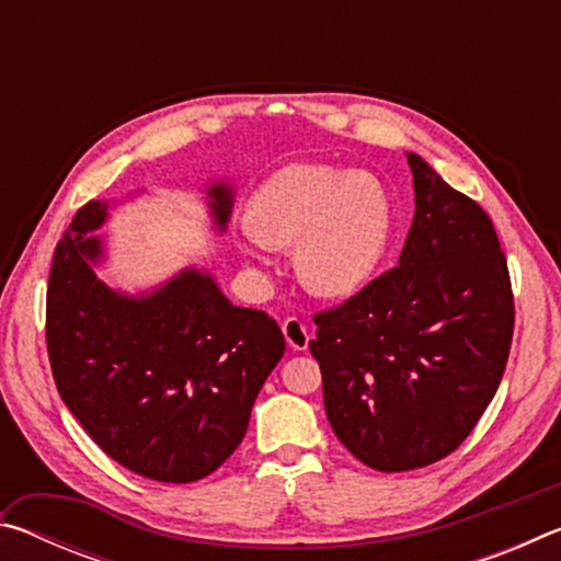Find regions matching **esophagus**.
Returning a JSON list of instances; mask_svg holds the SVG:
<instances>
[{"label":"esophagus","mask_w":561,"mask_h":561,"mask_svg":"<svg viewBox=\"0 0 561 561\" xmlns=\"http://www.w3.org/2000/svg\"><path fill=\"white\" fill-rule=\"evenodd\" d=\"M282 331H284V339H287L289 348L304 351V348L309 346V329H307V324H301V321H299L297 317L284 319Z\"/></svg>","instance_id":"1"}]
</instances>
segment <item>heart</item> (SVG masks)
<instances>
[{
    "instance_id": "obj_1",
    "label": "heart",
    "mask_w": 561,
    "mask_h": 561,
    "mask_svg": "<svg viewBox=\"0 0 561 561\" xmlns=\"http://www.w3.org/2000/svg\"><path fill=\"white\" fill-rule=\"evenodd\" d=\"M386 185L364 170L291 163L272 173L247 205L240 250L264 264L270 247H294L299 282L317 297H351L376 277L393 240Z\"/></svg>"
}]
</instances>
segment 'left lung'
I'll use <instances>...</instances> for the list:
<instances>
[{"mask_svg":"<svg viewBox=\"0 0 561 561\" xmlns=\"http://www.w3.org/2000/svg\"><path fill=\"white\" fill-rule=\"evenodd\" d=\"M405 156L415 215L398 267L317 314L309 341L331 428L381 472L425 468L468 438L495 398L515 327L488 213Z\"/></svg>","mask_w":561,"mask_h":561,"instance_id":"obj_1","label":"left lung"}]
</instances>
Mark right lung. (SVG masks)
Segmentation results:
<instances>
[{
  "instance_id": "obj_1",
  "label": "right lung",
  "mask_w": 561,
  "mask_h": 561,
  "mask_svg": "<svg viewBox=\"0 0 561 561\" xmlns=\"http://www.w3.org/2000/svg\"><path fill=\"white\" fill-rule=\"evenodd\" d=\"M234 187L213 180L205 205L227 230ZM116 203L91 201L56 244L46 291V346L76 421L123 468L195 482L242 443L260 388L284 356L277 321L225 297L210 270L185 267L128 294L99 277V232Z\"/></svg>"
}]
</instances>
